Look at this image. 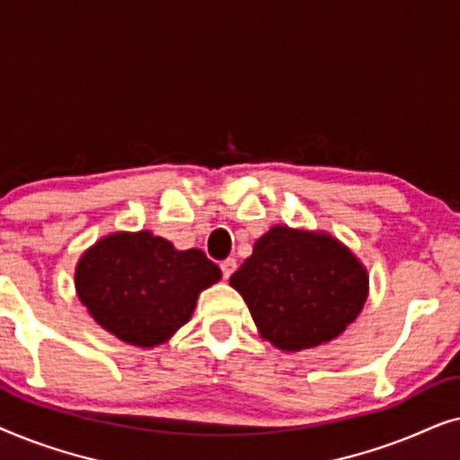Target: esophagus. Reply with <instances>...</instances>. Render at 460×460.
<instances>
[{"label": "esophagus", "instance_id": "1", "mask_svg": "<svg viewBox=\"0 0 460 460\" xmlns=\"http://www.w3.org/2000/svg\"><path fill=\"white\" fill-rule=\"evenodd\" d=\"M219 268H222L224 279L228 280L230 276H232V272H234V270H236V260H232V257H228V260H224L222 263H219Z\"/></svg>", "mask_w": 460, "mask_h": 460}]
</instances>
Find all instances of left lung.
I'll return each mask as SVG.
<instances>
[{"instance_id": "obj_1", "label": "left lung", "mask_w": 460, "mask_h": 460, "mask_svg": "<svg viewBox=\"0 0 460 460\" xmlns=\"http://www.w3.org/2000/svg\"><path fill=\"white\" fill-rule=\"evenodd\" d=\"M257 332L280 351L337 339L368 297V272L354 251L324 230L276 224L230 276Z\"/></svg>"}]
</instances>
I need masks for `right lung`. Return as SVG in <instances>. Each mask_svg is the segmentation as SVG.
Segmentation results:
<instances>
[{
    "label": "right lung",
    "instance_id": "add662e5",
    "mask_svg": "<svg viewBox=\"0 0 460 460\" xmlns=\"http://www.w3.org/2000/svg\"><path fill=\"white\" fill-rule=\"evenodd\" d=\"M219 279L222 270L203 251H180L150 230L106 234L75 266V291L87 314L136 348L167 343Z\"/></svg>",
    "mask_w": 460,
    "mask_h": 460
}]
</instances>
